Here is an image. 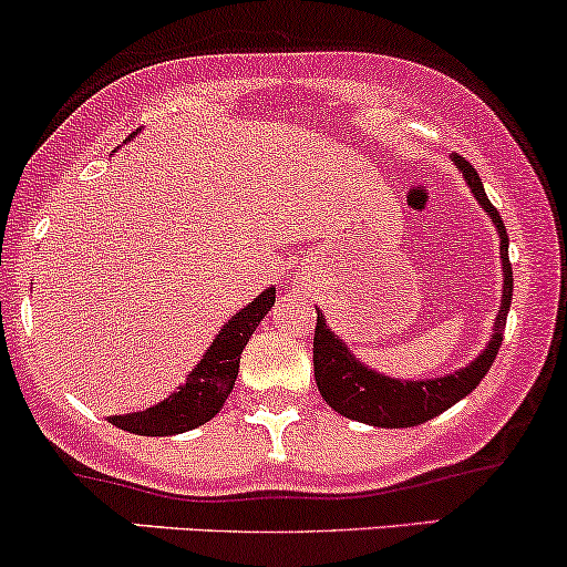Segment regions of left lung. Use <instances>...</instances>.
I'll return each mask as SVG.
<instances>
[{
  "label": "left lung",
  "mask_w": 567,
  "mask_h": 567,
  "mask_svg": "<svg viewBox=\"0 0 567 567\" xmlns=\"http://www.w3.org/2000/svg\"><path fill=\"white\" fill-rule=\"evenodd\" d=\"M457 168H461L463 179L472 187L474 198L485 208L489 219H493L495 230L501 235V262H504V297H501V310L495 318V332L489 334V342L468 367L457 369L447 378L434 380H393L385 374L367 369L355 355L346 348L334 332H329L323 313L316 310V337H313V372L316 385L321 391L323 402L332 406L340 415L351 417V421L378 425V429H410V425H421L431 417L442 415L455 402L474 391L480 380L485 378L487 369L493 367L495 355H498L501 342H504L506 313L512 308V262H508V235L504 219L495 212L493 203L487 200L485 187H482L480 174L466 157L453 155Z\"/></svg>",
  "instance_id": "left-lung-1"
}]
</instances>
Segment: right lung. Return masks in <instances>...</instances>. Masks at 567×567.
I'll list each match as a JSON object with an SVG mask.
<instances>
[{
	"label": "right lung",
	"mask_w": 567,
	"mask_h": 567,
	"mask_svg": "<svg viewBox=\"0 0 567 567\" xmlns=\"http://www.w3.org/2000/svg\"><path fill=\"white\" fill-rule=\"evenodd\" d=\"M272 302H276V289H265L257 300L235 313L216 334L200 364L187 374L179 391L144 412L112 415L110 423L138 436H174L212 421L230 396L235 378H238L240 353Z\"/></svg>",
	"instance_id": "add662e5"
}]
</instances>
